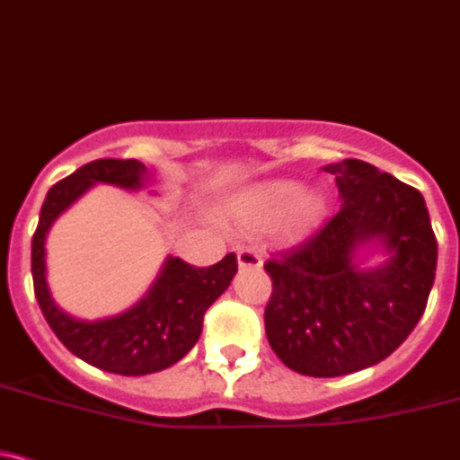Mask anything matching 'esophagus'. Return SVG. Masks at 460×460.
<instances>
[{"label": "esophagus", "instance_id": "34e87169", "mask_svg": "<svg viewBox=\"0 0 460 460\" xmlns=\"http://www.w3.org/2000/svg\"><path fill=\"white\" fill-rule=\"evenodd\" d=\"M238 267L240 269H260L262 267V255L253 246H243L238 251Z\"/></svg>", "mask_w": 460, "mask_h": 460}]
</instances>
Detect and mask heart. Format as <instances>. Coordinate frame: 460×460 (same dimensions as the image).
Returning <instances> with one entry per match:
<instances>
[{
    "mask_svg": "<svg viewBox=\"0 0 460 460\" xmlns=\"http://www.w3.org/2000/svg\"><path fill=\"white\" fill-rule=\"evenodd\" d=\"M244 211L260 222H275L291 211V229L308 231L326 211V200L317 191L302 193V185L295 181H270L244 198Z\"/></svg>",
    "mask_w": 460,
    "mask_h": 460,
    "instance_id": "obj_1",
    "label": "heart"
}]
</instances>
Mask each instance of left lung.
Here are the masks:
<instances>
[{
  "label": "left lung",
  "instance_id": "8db88e82",
  "mask_svg": "<svg viewBox=\"0 0 460 460\" xmlns=\"http://www.w3.org/2000/svg\"><path fill=\"white\" fill-rule=\"evenodd\" d=\"M335 173L341 207L315 235L264 264L273 293L264 311L269 344L284 366L308 376L370 368L421 319L437 270V238L421 191L357 158ZM386 262L361 270V243Z\"/></svg>",
  "mask_w": 460,
  "mask_h": 460
}]
</instances>
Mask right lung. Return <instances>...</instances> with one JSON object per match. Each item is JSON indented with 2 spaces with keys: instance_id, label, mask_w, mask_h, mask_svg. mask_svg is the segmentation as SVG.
Wrapping results in <instances>:
<instances>
[{
  "instance_id": "obj_1",
  "label": "right lung",
  "mask_w": 460,
  "mask_h": 460,
  "mask_svg": "<svg viewBox=\"0 0 460 460\" xmlns=\"http://www.w3.org/2000/svg\"><path fill=\"white\" fill-rule=\"evenodd\" d=\"M145 181H149L147 167L134 158L92 161L52 185L32 235V282L52 332L79 359L125 376L149 375L181 361L200 337L207 308L226 291L238 270L235 253H226L214 267L205 269L167 258L141 302L120 315L84 322L61 311L46 282V235L52 222L96 182L137 191Z\"/></svg>"
}]
</instances>
